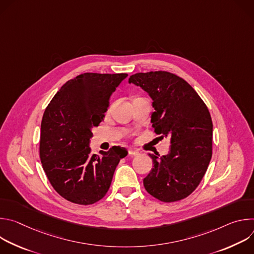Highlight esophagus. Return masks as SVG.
Segmentation results:
<instances>
[{"label": "esophagus", "instance_id": "esophagus-1", "mask_svg": "<svg viewBox=\"0 0 254 254\" xmlns=\"http://www.w3.org/2000/svg\"><path fill=\"white\" fill-rule=\"evenodd\" d=\"M128 155L129 156H137L138 155V152L136 150H133V149H128Z\"/></svg>", "mask_w": 254, "mask_h": 254}]
</instances>
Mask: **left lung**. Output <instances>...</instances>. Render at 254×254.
Listing matches in <instances>:
<instances>
[{
    "label": "left lung",
    "instance_id": "8db88e82",
    "mask_svg": "<svg viewBox=\"0 0 254 254\" xmlns=\"http://www.w3.org/2000/svg\"><path fill=\"white\" fill-rule=\"evenodd\" d=\"M153 100L151 123L160 137L171 138L170 151L160 159L143 186L155 198L175 202L188 197L200 184L212 157L213 125L210 113L194 88L167 71L135 73L128 79Z\"/></svg>",
    "mask_w": 254,
    "mask_h": 254
}]
</instances>
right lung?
Returning <instances> with one entry per match:
<instances>
[{"label":"right lung","instance_id":"obj_1","mask_svg":"<svg viewBox=\"0 0 254 254\" xmlns=\"http://www.w3.org/2000/svg\"><path fill=\"white\" fill-rule=\"evenodd\" d=\"M127 73H83L68 80L43 115L40 159L55 191L64 199L89 205L105 196L116 168L127 151L113 147L90 154L92 128L105 117L112 94Z\"/></svg>","mask_w":254,"mask_h":254}]
</instances>
